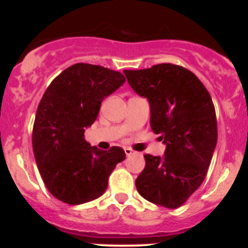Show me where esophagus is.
I'll return each mask as SVG.
<instances>
[{
  "label": "esophagus",
  "mask_w": 248,
  "mask_h": 248,
  "mask_svg": "<svg viewBox=\"0 0 248 248\" xmlns=\"http://www.w3.org/2000/svg\"><path fill=\"white\" fill-rule=\"evenodd\" d=\"M124 151H125L126 156H130V155L137 154V151H134L133 149H130V148H124Z\"/></svg>",
  "instance_id": "1"
}]
</instances>
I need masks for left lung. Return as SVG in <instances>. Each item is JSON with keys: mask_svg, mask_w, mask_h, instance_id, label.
I'll return each mask as SVG.
<instances>
[{"mask_svg": "<svg viewBox=\"0 0 248 248\" xmlns=\"http://www.w3.org/2000/svg\"><path fill=\"white\" fill-rule=\"evenodd\" d=\"M124 74L149 100L151 129L166 145L163 157L144 155L138 192L155 205L180 207L205 180L217 143L211 95L192 72L171 63Z\"/></svg>", "mask_w": 248, "mask_h": 248, "instance_id": "left-lung-1", "label": "left lung"}]
</instances>
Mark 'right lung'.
Instances as JSON below:
<instances>
[{
  "label": "right lung",
  "instance_id": "add662e5",
  "mask_svg": "<svg viewBox=\"0 0 248 248\" xmlns=\"http://www.w3.org/2000/svg\"><path fill=\"white\" fill-rule=\"evenodd\" d=\"M124 82L120 72L77 63L56 77L43 94L32 145L43 183L62 202L79 205L102 196L114 168L125 159L119 146L100 150L84 139L103 99Z\"/></svg>",
  "mask_w": 248,
  "mask_h": 248
}]
</instances>
